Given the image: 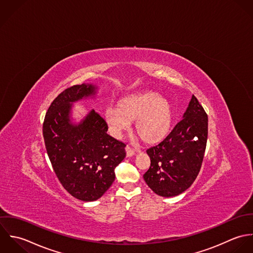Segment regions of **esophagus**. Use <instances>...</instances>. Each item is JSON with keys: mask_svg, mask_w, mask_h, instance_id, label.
I'll use <instances>...</instances> for the list:
<instances>
[{"mask_svg": "<svg viewBox=\"0 0 253 253\" xmlns=\"http://www.w3.org/2000/svg\"><path fill=\"white\" fill-rule=\"evenodd\" d=\"M126 153H127V156H133L136 153V150H134L130 146H127L126 147Z\"/></svg>", "mask_w": 253, "mask_h": 253, "instance_id": "1", "label": "esophagus"}]
</instances>
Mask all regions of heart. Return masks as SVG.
I'll return each mask as SVG.
<instances>
[{
    "label": "heart",
    "instance_id": "1",
    "mask_svg": "<svg viewBox=\"0 0 253 253\" xmlns=\"http://www.w3.org/2000/svg\"><path fill=\"white\" fill-rule=\"evenodd\" d=\"M103 120L115 137L129 129L135 121V130L141 139L150 145L163 141L170 133L173 111L170 102L154 92L129 95L117 102L115 108L103 112Z\"/></svg>",
    "mask_w": 253,
    "mask_h": 253
}]
</instances>
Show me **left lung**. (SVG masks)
<instances>
[{"label":"left lung","mask_w":253,"mask_h":253,"mask_svg":"<svg viewBox=\"0 0 253 253\" xmlns=\"http://www.w3.org/2000/svg\"><path fill=\"white\" fill-rule=\"evenodd\" d=\"M207 134V114L193 95L183 119L161 143L147 151L151 166L144 179L156 195L175 197L192 186L202 168Z\"/></svg>","instance_id":"1"}]
</instances>
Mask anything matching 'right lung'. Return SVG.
Instances as JSON below:
<instances>
[{
	"label": "right lung",
	"mask_w": 253,
	"mask_h": 253,
	"mask_svg": "<svg viewBox=\"0 0 253 253\" xmlns=\"http://www.w3.org/2000/svg\"><path fill=\"white\" fill-rule=\"evenodd\" d=\"M91 84L74 85L51 102L43 123V136L52 169L74 198L94 202L109 189L114 169L126 156V145L106 131L108 126L95 109L79 123L70 121L72 102L96 94Z\"/></svg>",
	"instance_id": "obj_1"
}]
</instances>
